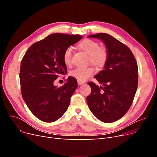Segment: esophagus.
I'll return each mask as SVG.
<instances>
[{
    "instance_id": "1",
    "label": "esophagus",
    "mask_w": 157,
    "mask_h": 157,
    "mask_svg": "<svg viewBox=\"0 0 157 157\" xmlns=\"http://www.w3.org/2000/svg\"><path fill=\"white\" fill-rule=\"evenodd\" d=\"M77 83H78V85H81V84H84V82H82V81H79V80H78V81H77Z\"/></svg>"
}]
</instances>
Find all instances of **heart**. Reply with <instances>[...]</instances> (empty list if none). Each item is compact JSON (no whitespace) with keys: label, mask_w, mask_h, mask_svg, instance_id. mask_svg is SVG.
Here are the masks:
<instances>
[{"label":"heart","mask_w":157,"mask_h":157,"mask_svg":"<svg viewBox=\"0 0 157 157\" xmlns=\"http://www.w3.org/2000/svg\"><path fill=\"white\" fill-rule=\"evenodd\" d=\"M78 48L89 55L88 62L92 63L98 68H102L105 65L108 59L107 50L103 46H99L98 42L92 39H86L80 42ZM63 60L67 66L72 65V50L67 48L64 52ZM96 70L92 66L88 67H78L70 72L71 77L79 81H85L92 76Z\"/></svg>","instance_id":"b5f03b06"}]
</instances>
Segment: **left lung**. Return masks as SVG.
I'll return each mask as SVG.
<instances>
[{
	"instance_id": "8db88e82",
	"label": "left lung",
	"mask_w": 157,
	"mask_h": 157,
	"mask_svg": "<svg viewBox=\"0 0 157 157\" xmlns=\"http://www.w3.org/2000/svg\"><path fill=\"white\" fill-rule=\"evenodd\" d=\"M88 37L104 42L108 59L104 69L94 77L103 86L89 82L92 92L86 101L99 121L113 122L125 115L134 100L138 84L137 61L130 49L110 35L100 33Z\"/></svg>"
}]
</instances>
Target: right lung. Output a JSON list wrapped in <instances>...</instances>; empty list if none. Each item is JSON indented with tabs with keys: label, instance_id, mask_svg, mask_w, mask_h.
I'll return each instance as SVG.
<instances>
[{
	"label": "right lung",
	"instance_id": "obj_1",
	"mask_svg": "<svg viewBox=\"0 0 157 157\" xmlns=\"http://www.w3.org/2000/svg\"><path fill=\"white\" fill-rule=\"evenodd\" d=\"M82 38L54 33L32 44L23 56L20 72L21 95L31 113L42 121L54 122L67 110L77 88V79L69 77L58 88L54 82L67 72L63 60L65 50Z\"/></svg>",
	"mask_w": 157,
	"mask_h": 157
}]
</instances>
